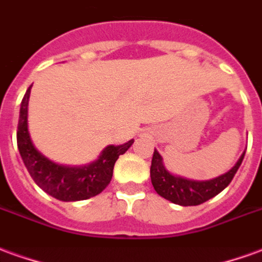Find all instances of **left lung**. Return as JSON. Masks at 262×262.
Masks as SVG:
<instances>
[{"mask_svg": "<svg viewBox=\"0 0 262 262\" xmlns=\"http://www.w3.org/2000/svg\"><path fill=\"white\" fill-rule=\"evenodd\" d=\"M244 154L240 156L237 163L233 166L232 169L219 176L216 179L207 181H195L183 179L179 176H173L166 170L162 162V156L159 152L155 149L152 165H150V180L154 186L155 191L165 200H169L173 204L181 205V207H191V205H200L202 202L211 200L219 192L223 191L230 184L233 177L238 170V167L243 162Z\"/></svg>", "mask_w": 262, "mask_h": 262, "instance_id": "obj_1", "label": "left lung"}]
</instances>
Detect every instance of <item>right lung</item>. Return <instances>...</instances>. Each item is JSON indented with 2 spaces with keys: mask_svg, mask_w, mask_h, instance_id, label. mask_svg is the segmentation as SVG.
Instances as JSON below:
<instances>
[{
  "mask_svg": "<svg viewBox=\"0 0 262 262\" xmlns=\"http://www.w3.org/2000/svg\"><path fill=\"white\" fill-rule=\"evenodd\" d=\"M30 89L26 91L19 112L18 141L19 154L22 156L26 169L37 186L60 201H82L97 195L112 181L114 163L120 155L125 154L133 145L134 139L127 144L108 145L104 148L96 162L81 167L57 165L41 155L34 148L28 131V104Z\"/></svg>",
  "mask_w": 262,
  "mask_h": 262,
  "instance_id": "add662e5",
  "label": "right lung"
}]
</instances>
